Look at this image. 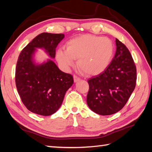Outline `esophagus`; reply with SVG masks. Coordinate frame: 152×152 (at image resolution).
<instances>
[{
  "label": "esophagus",
  "instance_id": "obj_1",
  "mask_svg": "<svg viewBox=\"0 0 152 152\" xmlns=\"http://www.w3.org/2000/svg\"><path fill=\"white\" fill-rule=\"evenodd\" d=\"M79 80H80V77H78V76H76V75H74V81L75 82H77Z\"/></svg>",
  "mask_w": 152,
  "mask_h": 152
}]
</instances>
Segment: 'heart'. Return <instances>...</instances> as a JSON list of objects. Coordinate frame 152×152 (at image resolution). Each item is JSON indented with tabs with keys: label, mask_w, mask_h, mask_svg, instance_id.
<instances>
[{
	"label": "heart",
	"mask_w": 152,
	"mask_h": 152,
	"mask_svg": "<svg viewBox=\"0 0 152 152\" xmlns=\"http://www.w3.org/2000/svg\"><path fill=\"white\" fill-rule=\"evenodd\" d=\"M114 44L108 37L93 35H83L70 39L66 50L60 48L57 51L58 61L66 68L74 66V59H78V66L88 75L102 73L112 60Z\"/></svg>",
	"instance_id": "b5f03b06"
}]
</instances>
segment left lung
Returning <instances> with one entry per match:
<instances>
[{"instance_id":"8db88e82","label":"left lung","mask_w":152,"mask_h":152,"mask_svg":"<svg viewBox=\"0 0 152 152\" xmlns=\"http://www.w3.org/2000/svg\"><path fill=\"white\" fill-rule=\"evenodd\" d=\"M117 50L109 66L88 80L87 104L92 111L110 115L122 109L134 91L137 70L127 48L115 40Z\"/></svg>"}]
</instances>
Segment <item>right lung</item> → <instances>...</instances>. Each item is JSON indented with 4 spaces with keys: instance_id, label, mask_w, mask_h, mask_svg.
I'll use <instances>...</instances> for the list:
<instances>
[{
    "instance_id": "add662e5",
    "label": "right lung",
    "mask_w": 152,
    "mask_h": 152,
    "mask_svg": "<svg viewBox=\"0 0 152 152\" xmlns=\"http://www.w3.org/2000/svg\"><path fill=\"white\" fill-rule=\"evenodd\" d=\"M64 38L62 33H42L23 49L15 70V83L23 103L31 112L48 116L62 103L66 91L74 83L73 76L61 71L52 60L36 65L32 56L35 48H43L51 58Z\"/></svg>"
}]
</instances>
